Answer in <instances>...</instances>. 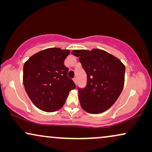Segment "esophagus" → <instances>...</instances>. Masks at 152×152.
<instances>
[{"mask_svg":"<svg viewBox=\"0 0 152 152\" xmlns=\"http://www.w3.org/2000/svg\"><path fill=\"white\" fill-rule=\"evenodd\" d=\"M73 81H74V82H75V84H77V78L76 77H75L74 79H73Z\"/></svg>","mask_w":152,"mask_h":152,"instance_id":"34e87169","label":"esophagus"}]
</instances>
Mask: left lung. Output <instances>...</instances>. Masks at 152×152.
<instances>
[{"label": "left lung", "instance_id": "left-lung-1", "mask_svg": "<svg viewBox=\"0 0 152 152\" xmlns=\"http://www.w3.org/2000/svg\"><path fill=\"white\" fill-rule=\"evenodd\" d=\"M87 75V84L78 88L81 107L89 113L109 109L120 96L124 84L125 66L117 57L100 49L75 50Z\"/></svg>", "mask_w": 152, "mask_h": 152}]
</instances>
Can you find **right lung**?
I'll use <instances>...</instances> for the list:
<instances>
[{"label": "right lung", "mask_w": 152, "mask_h": 152, "mask_svg": "<svg viewBox=\"0 0 152 152\" xmlns=\"http://www.w3.org/2000/svg\"><path fill=\"white\" fill-rule=\"evenodd\" d=\"M70 52L59 48H48L34 54L24 64L25 89L33 104L43 111L61 109L70 91L76 87L64 64Z\"/></svg>", "instance_id": "right-lung-1"}]
</instances>
